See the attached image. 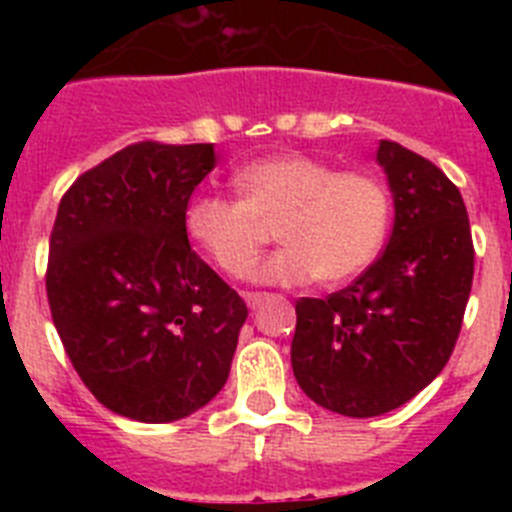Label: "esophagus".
I'll list each match as a JSON object with an SVG mask.
<instances>
[{
    "label": "esophagus",
    "mask_w": 512,
    "mask_h": 512,
    "mask_svg": "<svg viewBox=\"0 0 512 512\" xmlns=\"http://www.w3.org/2000/svg\"><path fill=\"white\" fill-rule=\"evenodd\" d=\"M266 295H261V292H246V302L248 307H259L261 302H264Z\"/></svg>",
    "instance_id": "1"
}]
</instances>
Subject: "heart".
I'll return each mask as SVG.
<instances>
[{"mask_svg":"<svg viewBox=\"0 0 512 512\" xmlns=\"http://www.w3.org/2000/svg\"><path fill=\"white\" fill-rule=\"evenodd\" d=\"M235 189L238 200L194 197L184 217L189 241L228 277H243L277 228L284 246L253 269V282L343 284L372 266L390 228V192L377 174L305 153L243 166Z\"/></svg>","mask_w":512,"mask_h":512,"instance_id":"1","label":"heart"}]
</instances>
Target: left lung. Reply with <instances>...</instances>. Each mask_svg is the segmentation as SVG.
<instances>
[{
  "mask_svg": "<svg viewBox=\"0 0 512 512\" xmlns=\"http://www.w3.org/2000/svg\"><path fill=\"white\" fill-rule=\"evenodd\" d=\"M395 225L369 269L325 300H297L292 372L310 400L374 418L441 374L459 338L474 277L461 192L436 164L382 140Z\"/></svg>",
  "mask_w": 512,
  "mask_h": 512,
  "instance_id": "1",
  "label": "left lung"
}]
</instances>
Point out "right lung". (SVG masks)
Wrapping results in <instances>:
<instances>
[{"mask_svg":"<svg viewBox=\"0 0 512 512\" xmlns=\"http://www.w3.org/2000/svg\"><path fill=\"white\" fill-rule=\"evenodd\" d=\"M212 143L140 140L84 174L58 205L45 292L66 356L112 413L187 418L223 390L248 307L184 228Z\"/></svg>","mask_w":512,"mask_h":512,"instance_id":"obj_1","label":"right lung"}]
</instances>
